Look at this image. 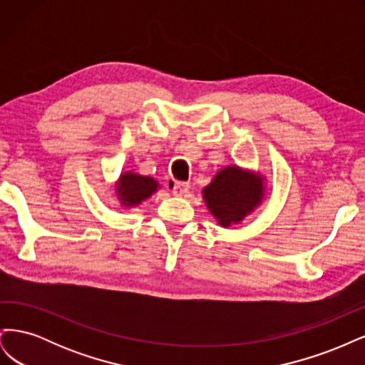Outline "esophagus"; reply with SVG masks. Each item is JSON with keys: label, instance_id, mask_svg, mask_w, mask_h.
<instances>
[{"label": "esophagus", "instance_id": "obj_1", "mask_svg": "<svg viewBox=\"0 0 365 365\" xmlns=\"http://www.w3.org/2000/svg\"><path fill=\"white\" fill-rule=\"evenodd\" d=\"M189 189H190V184L189 182H176V181L170 182V190L173 192V195L182 196V195H185L187 192H189Z\"/></svg>", "mask_w": 365, "mask_h": 365}]
</instances>
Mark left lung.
<instances>
[{
    "label": "left lung",
    "mask_w": 365,
    "mask_h": 365,
    "mask_svg": "<svg viewBox=\"0 0 365 365\" xmlns=\"http://www.w3.org/2000/svg\"><path fill=\"white\" fill-rule=\"evenodd\" d=\"M267 185L260 172L233 164L217 170L202 189V200L216 222L222 228L240 224L264 201Z\"/></svg>",
    "instance_id": "obj_1"
}]
</instances>
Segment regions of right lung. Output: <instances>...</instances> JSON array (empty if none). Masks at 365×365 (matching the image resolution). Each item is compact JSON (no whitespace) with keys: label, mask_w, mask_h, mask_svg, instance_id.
Segmentation results:
<instances>
[{"label":"right lung","mask_w":365,"mask_h":365,"mask_svg":"<svg viewBox=\"0 0 365 365\" xmlns=\"http://www.w3.org/2000/svg\"><path fill=\"white\" fill-rule=\"evenodd\" d=\"M114 192L117 201L125 208H135L143 201L157 193L160 184L152 176H145L132 170L121 172L118 180L114 182Z\"/></svg>","instance_id":"add662e5"}]
</instances>
